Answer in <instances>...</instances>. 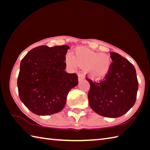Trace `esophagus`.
<instances>
[{"mask_svg": "<svg viewBox=\"0 0 150 150\" xmlns=\"http://www.w3.org/2000/svg\"><path fill=\"white\" fill-rule=\"evenodd\" d=\"M78 79H79V82H81V81H82L83 80H84L85 78H84V77L82 75H79Z\"/></svg>", "mask_w": 150, "mask_h": 150, "instance_id": "obj_1", "label": "esophagus"}]
</instances>
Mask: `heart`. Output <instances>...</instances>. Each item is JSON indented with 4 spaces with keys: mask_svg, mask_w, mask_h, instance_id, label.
Here are the masks:
<instances>
[{
    "mask_svg": "<svg viewBox=\"0 0 150 150\" xmlns=\"http://www.w3.org/2000/svg\"><path fill=\"white\" fill-rule=\"evenodd\" d=\"M66 62L72 68H76L77 65L85 68L86 74L96 79L106 76L111 67V60L109 56L84 47L76 49L74 57L69 54L67 55Z\"/></svg>",
    "mask_w": 150,
    "mask_h": 150,
    "instance_id": "b5f03b06",
    "label": "heart"
}]
</instances>
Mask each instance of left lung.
I'll return each instance as SVG.
<instances>
[{
  "mask_svg": "<svg viewBox=\"0 0 150 150\" xmlns=\"http://www.w3.org/2000/svg\"><path fill=\"white\" fill-rule=\"evenodd\" d=\"M112 60L108 74L103 81L90 84L88 100L91 108L101 116L117 118L135 104L139 83L134 66L119 54L110 53Z\"/></svg>",
  "mask_w": 150,
  "mask_h": 150,
  "instance_id": "obj_1",
  "label": "left lung"
}]
</instances>
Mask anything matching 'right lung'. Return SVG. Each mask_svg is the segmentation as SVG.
Returning <instances> with one entry per match:
<instances>
[{
  "label": "right lung",
  "mask_w": 150,
  "mask_h": 150,
  "mask_svg": "<svg viewBox=\"0 0 150 150\" xmlns=\"http://www.w3.org/2000/svg\"><path fill=\"white\" fill-rule=\"evenodd\" d=\"M67 45L40 46L21 62L17 86L21 100L31 112L50 115L64 108L69 90L77 86L75 73L65 71Z\"/></svg>",
  "instance_id": "1"
}]
</instances>
